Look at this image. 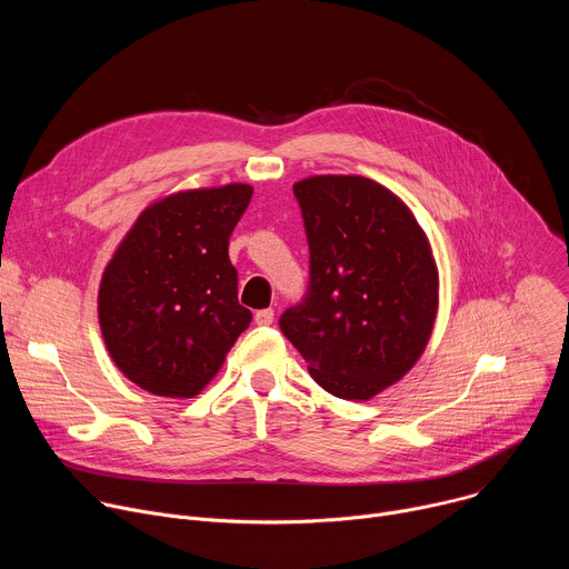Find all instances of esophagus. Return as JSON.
Returning <instances> with one entry per match:
<instances>
[{
	"label": "esophagus",
	"mask_w": 569,
	"mask_h": 569,
	"mask_svg": "<svg viewBox=\"0 0 569 569\" xmlns=\"http://www.w3.org/2000/svg\"><path fill=\"white\" fill-rule=\"evenodd\" d=\"M254 321L259 323V327H270V323L274 321V310H272V308H263V310H257V315H254Z\"/></svg>",
	"instance_id": "1"
}]
</instances>
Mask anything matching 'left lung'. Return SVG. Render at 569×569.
Masks as SVG:
<instances>
[{
	"label": "left lung",
	"mask_w": 569,
	"mask_h": 569,
	"mask_svg": "<svg viewBox=\"0 0 569 569\" xmlns=\"http://www.w3.org/2000/svg\"><path fill=\"white\" fill-rule=\"evenodd\" d=\"M310 250L303 299L279 327L319 387L369 400L412 369L437 317L428 238L391 191L360 176L292 187Z\"/></svg>",
	"instance_id": "left-lung-1"
}]
</instances>
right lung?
I'll use <instances>...</instances> for the list:
<instances>
[{"mask_svg": "<svg viewBox=\"0 0 569 569\" xmlns=\"http://www.w3.org/2000/svg\"><path fill=\"white\" fill-rule=\"evenodd\" d=\"M252 187L227 184L150 204L108 263L99 321L114 365L154 396L191 398L218 373L252 312L238 303L229 236Z\"/></svg>", "mask_w": 569, "mask_h": 569, "instance_id": "add662e5", "label": "right lung"}]
</instances>
